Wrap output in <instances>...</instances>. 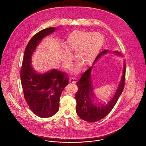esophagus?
I'll return each instance as SVG.
<instances>
[{"instance_id":"1","label":"esophagus","mask_w":146,"mask_h":146,"mask_svg":"<svg viewBox=\"0 0 146 146\" xmlns=\"http://www.w3.org/2000/svg\"><path fill=\"white\" fill-rule=\"evenodd\" d=\"M69 82H70V83L73 84H75V83H76V79L75 78H71L70 79Z\"/></svg>"}]
</instances>
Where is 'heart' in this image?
<instances>
[{"label": "heart", "mask_w": 146, "mask_h": 146, "mask_svg": "<svg viewBox=\"0 0 146 146\" xmlns=\"http://www.w3.org/2000/svg\"><path fill=\"white\" fill-rule=\"evenodd\" d=\"M104 43V38L99 33L86 31H75L72 33L65 42L66 48L75 51V59L83 66L90 65L100 52ZM62 60L66 66H69L73 60L72 54L68 51H63ZM78 72L76 68L75 72Z\"/></svg>", "instance_id": "heart-1"}]
</instances>
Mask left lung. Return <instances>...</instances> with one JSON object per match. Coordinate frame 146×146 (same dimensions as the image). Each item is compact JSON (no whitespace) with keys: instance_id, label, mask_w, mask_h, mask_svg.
Wrapping results in <instances>:
<instances>
[{"instance_id":"obj_1","label":"left lung","mask_w":146,"mask_h":146,"mask_svg":"<svg viewBox=\"0 0 146 146\" xmlns=\"http://www.w3.org/2000/svg\"><path fill=\"white\" fill-rule=\"evenodd\" d=\"M108 52V50H104L100 53L96 58L94 62L102 55ZM116 54L121 56L119 52H114ZM123 74L120 83L113 97L107 104H97L94 102L96 98L93 92L92 83L91 81L90 73L93 66L84 72L77 82L76 85L78 90L75 94L76 101V112L78 115L84 121L89 123H94L104 119L113 109L117 102L119 97L121 94L125 84L126 65L124 62Z\"/></svg>"}]
</instances>
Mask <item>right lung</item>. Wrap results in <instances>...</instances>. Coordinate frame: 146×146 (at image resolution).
<instances>
[{
    "instance_id": "add662e5",
    "label": "right lung",
    "mask_w": 146,
    "mask_h": 146,
    "mask_svg": "<svg viewBox=\"0 0 146 146\" xmlns=\"http://www.w3.org/2000/svg\"><path fill=\"white\" fill-rule=\"evenodd\" d=\"M55 29H43L32 37L26 46L20 71L25 99L32 112L42 118L51 117L57 112L63 90L68 83L67 75L64 72L53 69L39 74L31 65L32 56L36 46Z\"/></svg>"
}]
</instances>
